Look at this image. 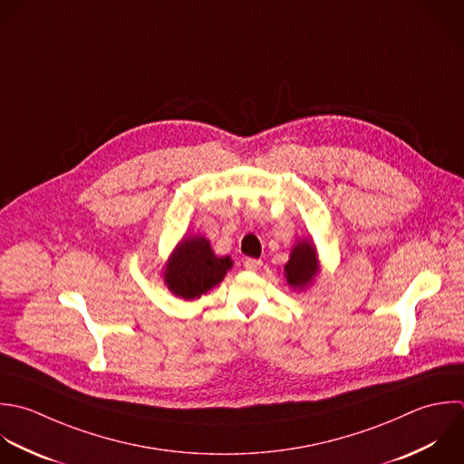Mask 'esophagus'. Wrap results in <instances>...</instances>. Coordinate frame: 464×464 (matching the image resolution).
<instances>
[{"instance_id": "34e87169", "label": "esophagus", "mask_w": 464, "mask_h": 464, "mask_svg": "<svg viewBox=\"0 0 464 464\" xmlns=\"http://www.w3.org/2000/svg\"><path fill=\"white\" fill-rule=\"evenodd\" d=\"M244 266L247 271H258L262 267V262L260 260H255V258H246L244 260Z\"/></svg>"}]
</instances>
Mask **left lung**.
Instances as JSON below:
<instances>
[{"instance_id": "8db88e82", "label": "left lung", "mask_w": 464, "mask_h": 464, "mask_svg": "<svg viewBox=\"0 0 464 464\" xmlns=\"http://www.w3.org/2000/svg\"><path fill=\"white\" fill-rule=\"evenodd\" d=\"M318 271H320V264H318L314 244L311 240H300L293 247L289 255V262L284 267L287 284L293 289L302 291L313 284Z\"/></svg>"}]
</instances>
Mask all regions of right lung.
I'll use <instances>...</instances> for the list:
<instances>
[{"label":"right lung","instance_id":"add662e5","mask_svg":"<svg viewBox=\"0 0 464 464\" xmlns=\"http://www.w3.org/2000/svg\"><path fill=\"white\" fill-rule=\"evenodd\" d=\"M233 267L229 256H217L204 237H186L168 258L164 282L168 289L184 298L195 300L222 282Z\"/></svg>","mask_w":464,"mask_h":464}]
</instances>
